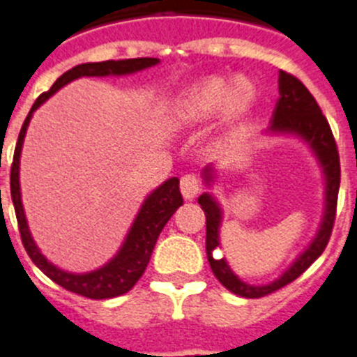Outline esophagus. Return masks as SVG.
<instances>
[{
  "instance_id": "obj_1",
  "label": "esophagus",
  "mask_w": 357,
  "mask_h": 357,
  "mask_svg": "<svg viewBox=\"0 0 357 357\" xmlns=\"http://www.w3.org/2000/svg\"><path fill=\"white\" fill-rule=\"evenodd\" d=\"M179 188H181V194L183 197L192 201L199 192L202 190V185H201V178L197 174H185L179 181Z\"/></svg>"
}]
</instances>
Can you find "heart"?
Masks as SVG:
<instances>
[{
  "mask_svg": "<svg viewBox=\"0 0 357 357\" xmlns=\"http://www.w3.org/2000/svg\"><path fill=\"white\" fill-rule=\"evenodd\" d=\"M255 85L245 78H208L179 96L174 115L183 124L206 123L226 110L229 117H238L255 99Z\"/></svg>",
  "mask_w": 357,
  "mask_h": 357,
  "instance_id": "heart-1",
  "label": "heart"
}]
</instances>
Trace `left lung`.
Wrapping results in <instances>:
<instances>
[{
  "label": "left lung",
  "mask_w": 357,
  "mask_h": 357,
  "mask_svg": "<svg viewBox=\"0 0 357 357\" xmlns=\"http://www.w3.org/2000/svg\"><path fill=\"white\" fill-rule=\"evenodd\" d=\"M268 135H288L301 139L314 155L322 169L324 176V213L317 234L306 249L291 261L287 271L268 284H249L242 281L231 271L226 258H215V249H220V226H222L224 211L220 202L211 192L199 195V204L206 213V255L215 278L226 287L231 294L247 298H258L268 295L279 288L287 287L288 282L297 279L307 266L319 258L329 242L333 224L336 215V201L340 190V156L336 149L335 137L331 131L327 119L317 105L313 96L295 76L279 70V99L275 102L271 126L266 128ZM215 167L206 165L202 169L204 185L213 186Z\"/></svg>",
  "instance_id": "obj_1"
}]
</instances>
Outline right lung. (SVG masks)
<instances>
[{"mask_svg": "<svg viewBox=\"0 0 357 357\" xmlns=\"http://www.w3.org/2000/svg\"><path fill=\"white\" fill-rule=\"evenodd\" d=\"M158 59H130V60H107V62H89L79 63V66L73 67L67 73H63L56 82L53 83L50 91L44 92L37 98L33 102L30 114L24 119V124L19 133L17 144H15L14 153V163H12L10 172V194L12 202L15 208V217H17L19 233H21L22 245L26 249L28 256L31 261L56 284L63 287L66 290L75 291V294L83 295L89 298H112L119 297V295L126 294L135 287V282L142 278L144 271H146L147 263H149L153 249L156 245L160 233H162L163 226L169 222V218L174 215L183 204L181 192H179V179L169 178L163 181L162 185L156 186L155 190L151 192L146 199H144L142 206H140L139 213L135 217L133 224L128 229L126 238H124L123 245L119 247L115 256L108 259L107 263L96 271L91 272H67L54 263H51L46 256L40 252L38 245L35 243L33 236L30 233V226H28L26 213L22 208L21 199V183H19V165H21V151L22 144H24V137H26V130L30 126V121L33 117V112L37 110L40 105L47 101L54 92H59L62 86L67 83L75 82V79L83 78V76H126L135 75L139 70L149 69L153 66H158Z\"/></svg>", "mask_w": 357, "mask_h": 357, "instance_id": "right-lung-1", "label": "right lung"}]
</instances>
